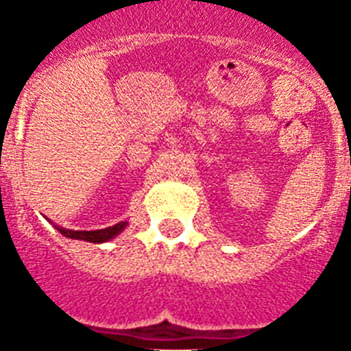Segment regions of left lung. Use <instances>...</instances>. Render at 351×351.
Instances as JSON below:
<instances>
[{
	"label": "left lung",
	"instance_id": "left-lung-1",
	"mask_svg": "<svg viewBox=\"0 0 351 351\" xmlns=\"http://www.w3.org/2000/svg\"><path fill=\"white\" fill-rule=\"evenodd\" d=\"M350 161H351V160H350Z\"/></svg>",
	"mask_w": 351,
	"mask_h": 351
}]
</instances>
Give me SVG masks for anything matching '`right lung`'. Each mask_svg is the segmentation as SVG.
I'll return each mask as SVG.
<instances>
[{"mask_svg":"<svg viewBox=\"0 0 351 351\" xmlns=\"http://www.w3.org/2000/svg\"><path fill=\"white\" fill-rule=\"evenodd\" d=\"M56 226V230L63 234L64 237L68 239H77V241H86V243L93 244H100L107 243V241H112L116 235H119L121 232L125 230L128 226V221H119L114 226H107V228H101V230H68V228H63V226Z\"/></svg>","mask_w":351,"mask_h":351,"instance_id":"obj_1","label":"right lung"}]
</instances>
